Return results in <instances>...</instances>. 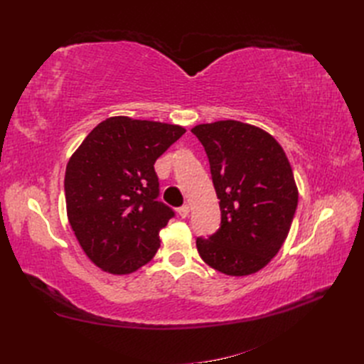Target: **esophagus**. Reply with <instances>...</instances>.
Here are the masks:
<instances>
[{"instance_id": "obj_1", "label": "esophagus", "mask_w": 364, "mask_h": 364, "mask_svg": "<svg viewBox=\"0 0 364 364\" xmlns=\"http://www.w3.org/2000/svg\"><path fill=\"white\" fill-rule=\"evenodd\" d=\"M178 214H179L182 218H185L186 215L190 214V206H188V205H182L181 208H178Z\"/></svg>"}]
</instances>
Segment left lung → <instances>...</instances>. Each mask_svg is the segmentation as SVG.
<instances>
[{
	"mask_svg": "<svg viewBox=\"0 0 364 364\" xmlns=\"http://www.w3.org/2000/svg\"><path fill=\"white\" fill-rule=\"evenodd\" d=\"M211 165L222 225L196 241L200 258L229 277L264 269L279 252L297 206V186L279 142L235 119L191 129Z\"/></svg>",
	"mask_w": 364,
	"mask_h": 364,
	"instance_id": "left-lung-1",
	"label": "left lung"
}]
</instances>
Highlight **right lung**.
I'll use <instances>...</instances> for the list:
<instances>
[{
  "instance_id": "obj_1",
  "label": "right lung",
  "mask_w": 364,
  "mask_h": 364,
  "mask_svg": "<svg viewBox=\"0 0 364 364\" xmlns=\"http://www.w3.org/2000/svg\"><path fill=\"white\" fill-rule=\"evenodd\" d=\"M185 129L159 121L111 117L95 126L68 161V222L95 266L129 274L158 252L159 230L174 215L158 202L156 159Z\"/></svg>"
}]
</instances>
